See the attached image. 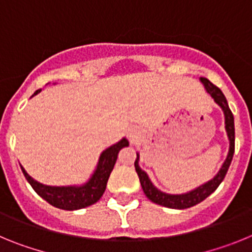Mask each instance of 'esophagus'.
<instances>
[{"instance_id":"34e87169","label":"esophagus","mask_w":252,"mask_h":252,"mask_svg":"<svg viewBox=\"0 0 252 252\" xmlns=\"http://www.w3.org/2000/svg\"><path fill=\"white\" fill-rule=\"evenodd\" d=\"M130 137H133V135H131V133H130Z\"/></svg>"}]
</instances>
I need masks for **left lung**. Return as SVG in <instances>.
Instances as JSON below:
<instances>
[{
	"label": "left lung",
	"instance_id": "1",
	"mask_svg": "<svg viewBox=\"0 0 252 252\" xmlns=\"http://www.w3.org/2000/svg\"><path fill=\"white\" fill-rule=\"evenodd\" d=\"M202 83L206 87L207 92L211 94L213 99L216 101V103H218V106H221V108L224 112V124H226V131L227 135H228V139H230V151H228V155H227L226 161L223 162L221 170L218 171V174L213 178L212 180H209L208 183L203 184V186L198 187L197 189L192 190V192L186 193V194H179V195H171L166 194V193L160 192L159 189H157L153 186V183L149 179L148 174L145 171L141 170L139 166V157L135 160V169H136V173L139 175L140 183H141L142 190L145 193L146 197L150 199L154 203L160 204V206L168 207V208L173 209H186L190 208V207L195 206V204L201 203L202 201H204L208 195L212 194L216 189L218 188V186L222 183V180L224 179L227 174V170L230 168L231 161H232L233 153H235V122H233V115L231 112L228 103H227V99L224 97V94L222 93V91L216 87L215 84L211 83V82L207 79V78L201 77Z\"/></svg>",
	"mask_w": 252,
	"mask_h": 252
}]
</instances>
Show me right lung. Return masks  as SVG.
Masks as SVG:
<instances>
[{
	"label": "right lung",
	"instance_id": "add662e5",
	"mask_svg": "<svg viewBox=\"0 0 252 252\" xmlns=\"http://www.w3.org/2000/svg\"><path fill=\"white\" fill-rule=\"evenodd\" d=\"M41 90H37L32 95L37 94ZM128 146V141L126 139H122L117 142L116 145L111 146L107 150L101 154L98 165L95 169L94 174L90 179V182L82 187H49L44 184L37 183L22 168V173L25 175L30 186L34 188L35 192L40 197L45 199L51 206L57 207L65 211H75V209L86 208L88 206H92L95 202L99 201V198L103 195L106 190L107 180L110 178L111 171H112L115 162L117 160L120 150L122 148Z\"/></svg>",
	"mask_w": 252,
	"mask_h": 252
}]
</instances>
